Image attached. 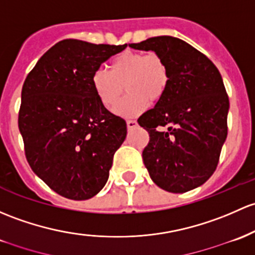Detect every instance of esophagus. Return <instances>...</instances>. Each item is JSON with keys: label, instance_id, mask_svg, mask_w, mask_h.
Instances as JSON below:
<instances>
[{"label": "esophagus", "instance_id": "obj_1", "mask_svg": "<svg viewBox=\"0 0 255 255\" xmlns=\"http://www.w3.org/2000/svg\"><path fill=\"white\" fill-rule=\"evenodd\" d=\"M136 121L135 120H127V128L128 129H133V128L136 127Z\"/></svg>", "mask_w": 255, "mask_h": 255}]
</instances>
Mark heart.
Segmentation results:
<instances>
[{"label": "heart", "mask_w": 255, "mask_h": 255, "mask_svg": "<svg viewBox=\"0 0 255 255\" xmlns=\"http://www.w3.org/2000/svg\"><path fill=\"white\" fill-rule=\"evenodd\" d=\"M170 82L167 64L157 53L125 51L109 62V72L96 69L92 76V87L99 101L112 110L123 93L127 95L115 112L121 117L138 116L150 101H159L165 95Z\"/></svg>", "instance_id": "obj_1"}]
</instances>
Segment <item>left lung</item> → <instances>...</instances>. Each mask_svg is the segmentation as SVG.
Listing matches in <instances>:
<instances>
[{"mask_svg": "<svg viewBox=\"0 0 255 255\" xmlns=\"http://www.w3.org/2000/svg\"><path fill=\"white\" fill-rule=\"evenodd\" d=\"M129 47L154 51L170 73L165 95L138 119L150 136L144 165L165 191L197 188L216 170L227 136L230 101L221 74L205 55L177 37H150Z\"/></svg>", "mask_w": 255, "mask_h": 255, "instance_id": "left-lung-1", "label": "left lung"}]
</instances>
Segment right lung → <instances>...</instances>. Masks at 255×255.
Segmentation results:
<instances>
[{
    "label": "right lung",
    "mask_w": 255,
    "mask_h": 255,
    "mask_svg": "<svg viewBox=\"0 0 255 255\" xmlns=\"http://www.w3.org/2000/svg\"><path fill=\"white\" fill-rule=\"evenodd\" d=\"M127 47L66 39L41 56L21 89L18 127L31 170L52 191L90 199L109 179L126 121L106 110L92 87L101 63Z\"/></svg>",
    "instance_id": "add662e5"
}]
</instances>
